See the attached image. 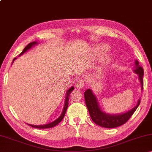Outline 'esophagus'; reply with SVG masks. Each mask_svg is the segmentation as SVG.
I'll use <instances>...</instances> for the list:
<instances>
[{"label": "esophagus", "mask_w": 152, "mask_h": 152, "mask_svg": "<svg viewBox=\"0 0 152 152\" xmlns=\"http://www.w3.org/2000/svg\"><path fill=\"white\" fill-rule=\"evenodd\" d=\"M84 86V80L82 78H79L77 80L76 83V88L80 89L82 88Z\"/></svg>", "instance_id": "34e87169"}]
</instances>
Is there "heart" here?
Instances as JSON below:
<instances>
[{
	"mask_svg": "<svg viewBox=\"0 0 152 152\" xmlns=\"http://www.w3.org/2000/svg\"><path fill=\"white\" fill-rule=\"evenodd\" d=\"M107 50V47H106V46H102L101 48H99V50H98L96 51H97V53L98 54H101L102 53L104 52L105 51H106Z\"/></svg>",
	"mask_w": 152,
	"mask_h": 152,
	"instance_id": "heart-1",
	"label": "heart"
}]
</instances>
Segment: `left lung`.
Instances as JSON below:
<instances>
[{
    "label": "left lung",
    "mask_w": 152,
    "mask_h": 152,
    "mask_svg": "<svg viewBox=\"0 0 152 152\" xmlns=\"http://www.w3.org/2000/svg\"><path fill=\"white\" fill-rule=\"evenodd\" d=\"M135 66L136 68L134 70V72L138 74L139 79H140L141 84V89L143 90V69L142 67L139 66V61L137 60H135ZM84 99H85L86 105L88 108L92 120L96 125L105 128H115L125 124L135 113L140 103V99L137 102V104L133 109L129 110L128 112H126L123 114L110 115L109 114H106L101 110L96 101V98L92 93L91 89L86 90L84 92Z\"/></svg>",
    "instance_id": "left-lung-1"
}]
</instances>
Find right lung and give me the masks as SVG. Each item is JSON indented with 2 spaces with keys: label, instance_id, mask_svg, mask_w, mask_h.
<instances>
[{
  "label": "right lung",
  "instance_id": "add662e5",
  "mask_svg": "<svg viewBox=\"0 0 152 152\" xmlns=\"http://www.w3.org/2000/svg\"><path fill=\"white\" fill-rule=\"evenodd\" d=\"M35 44H37V42H33L31 43H29V44H28L26 47L24 48V50H23V51L21 53H20L19 56L22 55L23 53H24L25 51H27L28 50H29V49L32 47L33 45H34ZM16 58H14L13 59V61L15 60ZM13 61H12V62H13ZM74 87H71V88L68 90V91H67V93H66V100H65V103H64V107L63 109V111L62 113H61V115L60 116V117L58 118V119H56L54 121H53L52 123H48V124H46V125H29L28 124L29 126L32 127H35V128H37V129H48V128H51V127H55L56 125H57L59 123H60L61 120L63 119V118L64 117V115L66 114V110H67V108H68V100H69V97H70V94L72 91L74 90Z\"/></svg>",
  "mask_w": 152,
  "mask_h": 152
}]
</instances>
